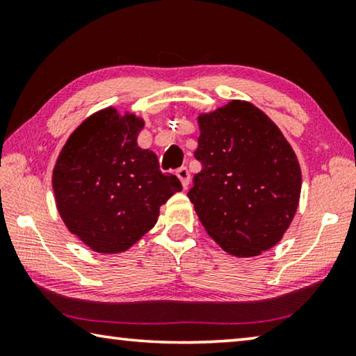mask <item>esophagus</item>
I'll return each mask as SVG.
<instances>
[{
  "label": "esophagus",
  "mask_w": 356,
  "mask_h": 356,
  "mask_svg": "<svg viewBox=\"0 0 356 356\" xmlns=\"http://www.w3.org/2000/svg\"><path fill=\"white\" fill-rule=\"evenodd\" d=\"M176 174H177V177L180 179V182H182L184 188H186V186H188V184H190V172H188V170H186L185 166H182V168H179V170L176 171Z\"/></svg>",
  "instance_id": "1"
}]
</instances>
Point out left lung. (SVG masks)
Segmentation results:
<instances>
[{"label": "left lung", "instance_id": "1", "mask_svg": "<svg viewBox=\"0 0 356 356\" xmlns=\"http://www.w3.org/2000/svg\"><path fill=\"white\" fill-rule=\"evenodd\" d=\"M196 160L188 197L204 229L229 254L252 257L280 242L297 212L301 170L291 144L250 102L197 118Z\"/></svg>", "mask_w": 356, "mask_h": 356}]
</instances>
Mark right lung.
<instances>
[{
  "instance_id": "obj_1",
  "label": "right lung",
  "mask_w": 356,
  "mask_h": 356,
  "mask_svg": "<svg viewBox=\"0 0 356 356\" xmlns=\"http://www.w3.org/2000/svg\"><path fill=\"white\" fill-rule=\"evenodd\" d=\"M144 120L116 108L94 113L69 136L53 170L58 212L69 231L102 254L127 251L154 227L160 206L182 190L159 159L138 146Z\"/></svg>"
}]
</instances>
